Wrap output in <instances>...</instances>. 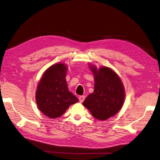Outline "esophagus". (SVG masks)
Returning <instances> with one entry per match:
<instances>
[{
	"label": "esophagus",
	"instance_id": "34e87169",
	"mask_svg": "<svg viewBox=\"0 0 160 160\" xmlns=\"http://www.w3.org/2000/svg\"><path fill=\"white\" fill-rule=\"evenodd\" d=\"M85 97L84 96V95H82V96H80L79 98V101L81 103H83V101L85 100Z\"/></svg>",
	"mask_w": 160,
	"mask_h": 160
}]
</instances>
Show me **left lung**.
<instances>
[{
  "instance_id": "obj_1",
  "label": "left lung",
  "mask_w": 160,
  "mask_h": 160,
  "mask_svg": "<svg viewBox=\"0 0 160 160\" xmlns=\"http://www.w3.org/2000/svg\"><path fill=\"white\" fill-rule=\"evenodd\" d=\"M89 68L94 76V91L87 97L83 105L95 118L106 120L122 109L125 97L124 86L118 74L109 67L98 69L89 65Z\"/></svg>"
}]
</instances>
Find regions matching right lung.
<instances>
[{
    "label": "right lung",
    "mask_w": 160,
    "mask_h": 160,
    "mask_svg": "<svg viewBox=\"0 0 160 160\" xmlns=\"http://www.w3.org/2000/svg\"><path fill=\"white\" fill-rule=\"evenodd\" d=\"M67 70V65L61 62L51 66L43 73L37 86L35 98L38 108L52 119L61 117L71 105L79 101L68 89Z\"/></svg>",
    "instance_id": "right-lung-1"
}]
</instances>
